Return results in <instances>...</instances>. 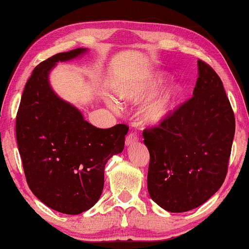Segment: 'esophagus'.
I'll use <instances>...</instances> for the list:
<instances>
[{"mask_svg": "<svg viewBox=\"0 0 249 249\" xmlns=\"http://www.w3.org/2000/svg\"><path fill=\"white\" fill-rule=\"evenodd\" d=\"M125 142H126V145L131 146L133 144L139 142V136H137L136 133H131V134H128L127 137H126Z\"/></svg>", "mask_w": 249, "mask_h": 249, "instance_id": "obj_1", "label": "esophagus"}]
</instances>
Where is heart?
I'll use <instances>...</instances> for the list:
<instances>
[{"label": "heart", "instance_id": "obj_1", "mask_svg": "<svg viewBox=\"0 0 249 249\" xmlns=\"http://www.w3.org/2000/svg\"><path fill=\"white\" fill-rule=\"evenodd\" d=\"M169 79L170 75L168 72H155L142 84H133L122 88L120 95L131 102H142L143 99L153 96ZM181 94L182 86L174 81L143 106L141 110V120L147 126H159L164 123L173 113Z\"/></svg>", "mask_w": 249, "mask_h": 249}]
</instances>
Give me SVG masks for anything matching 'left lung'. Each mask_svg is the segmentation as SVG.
I'll return each instance as SVG.
<instances>
[{"label":"left lung","instance_id":"8db88e82","mask_svg":"<svg viewBox=\"0 0 249 249\" xmlns=\"http://www.w3.org/2000/svg\"><path fill=\"white\" fill-rule=\"evenodd\" d=\"M194 96L168 120L143 131L150 152L147 190L170 213L205 203L225 181L235 135V115L217 72L198 60Z\"/></svg>","mask_w":249,"mask_h":249}]
</instances>
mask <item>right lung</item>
I'll return each mask as SVG.
<instances>
[{"label": "right lung", "mask_w": 249, "mask_h": 249, "mask_svg": "<svg viewBox=\"0 0 249 249\" xmlns=\"http://www.w3.org/2000/svg\"><path fill=\"white\" fill-rule=\"evenodd\" d=\"M77 48L33 69L17 114L18 152L30 190L59 213L79 214L98 201L107 161L124 148L128 126L97 128L54 94L49 72L59 61L84 54Z\"/></svg>", "instance_id": "obj_1"}]
</instances>
